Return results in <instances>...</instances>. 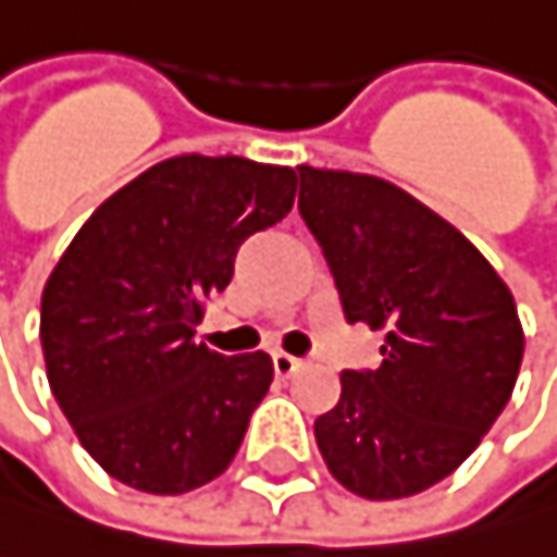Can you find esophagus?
<instances>
[{
	"instance_id": "obj_1",
	"label": "esophagus",
	"mask_w": 557,
	"mask_h": 557,
	"mask_svg": "<svg viewBox=\"0 0 557 557\" xmlns=\"http://www.w3.org/2000/svg\"><path fill=\"white\" fill-rule=\"evenodd\" d=\"M300 357H294V354H284V350H276L273 354V371H276V377H294L297 371H300Z\"/></svg>"
}]
</instances>
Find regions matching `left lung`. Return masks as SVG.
<instances>
[{
  "label": "left lung",
  "mask_w": 557,
  "mask_h": 557,
  "mask_svg": "<svg viewBox=\"0 0 557 557\" xmlns=\"http://www.w3.org/2000/svg\"><path fill=\"white\" fill-rule=\"evenodd\" d=\"M300 173V216L324 250L347 324L384 334L381 368L344 371L313 421L331 474L360 498H408L451 474L505 411L524 334L478 247L400 186Z\"/></svg>",
  "instance_id": "left-lung-1"
}]
</instances>
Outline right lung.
Instances as JSON below:
<instances>
[{"instance_id":"right-lung-1","label":"right lung","mask_w":557,"mask_h":557,"mask_svg":"<svg viewBox=\"0 0 557 557\" xmlns=\"http://www.w3.org/2000/svg\"><path fill=\"white\" fill-rule=\"evenodd\" d=\"M294 194L290 166L173 157L116 189L59 257L39 313L46 377L106 474L183 495L230 468L273 360L223 357L194 334L240 244Z\"/></svg>"}]
</instances>
